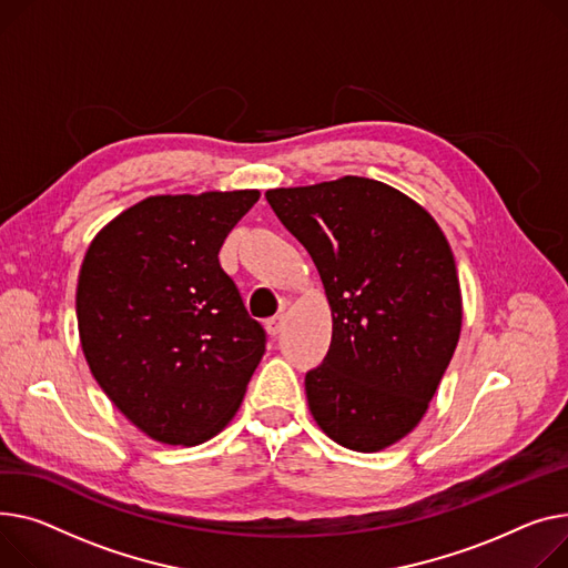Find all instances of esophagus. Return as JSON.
I'll use <instances>...</instances> for the list:
<instances>
[{
    "label": "esophagus",
    "instance_id": "obj_1",
    "mask_svg": "<svg viewBox=\"0 0 568 568\" xmlns=\"http://www.w3.org/2000/svg\"><path fill=\"white\" fill-rule=\"evenodd\" d=\"M264 328H267L270 335H278L283 328V315H274L267 322H264Z\"/></svg>",
    "mask_w": 568,
    "mask_h": 568
}]
</instances>
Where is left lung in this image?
<instances>
[{
	"instance_id": "8db88e82",
	"label": "left lung",
	"mask_w": 568,
	"mask_h": 568,
	"mask_svg": "<svg viewBox=\"0 0 568 568\" xmlns=\"http://www.w3.org/2000/svg\"><path fill=\"white\" fill-rule=\"evenodd\" d=\"M264 196L311 253L333 315L328 354L306 374L313 418L337 445L379 452L423 420L457 349L455 255L434 216L379 180Z\"/></svg>"
}]
</instances>
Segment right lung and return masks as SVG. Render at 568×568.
I'll list each match as a JSON object with an SVG mask.
<instances>
[{"label": "right lung", "mask_w": 568, "mask_h": 568, "mask_svg": "<svg viewBox=\"0 0 568 568\" xmlns=\"http://www.w3.org/2000/svg\"><path fill=\"white\" fill-rule=\"evenodd\" d=\"M257 189L150 196L95 235L78 283L91 374L125 418L166 445H199L237 413L264 354L219 251Z\"/></svg>", "instance_id": "right-lung-1"}]
</instances>
